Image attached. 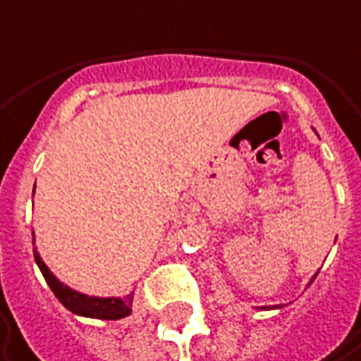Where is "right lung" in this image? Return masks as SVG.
<instances>
[{"instance_id":"add662e5","label":"right lung","mask_w":361,"mask_h":361,"mask_svg":"<svg viewBox=\"0 0 361 361\" xmlns=\"http://www.w3.org/2000/svg\"><path fill=\"white\" fill-rule=\"evenodd\" d=\"M32 237H35V233H32ZM32 243H35V239H32ZM32 253H35V262H37L41 274L45 276V283L49 285L54 295L60 299V303L66 310H70L72 314L85 316V318H97V320H120V318H126L130 314L133 293L126 295V297H93V295L78 293L54 276V272L45 266V262L37 253V249Z\"/></svg>"}]
</instances>
